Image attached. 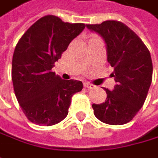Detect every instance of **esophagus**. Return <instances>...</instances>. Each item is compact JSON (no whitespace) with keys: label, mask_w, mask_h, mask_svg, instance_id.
Segmentation results:
<instances>
[{"label":"esophagus","mask_w":158,"mask_h":158,"mask_svg":"<svg viewBox=\"0 0 158 158\" xmlns=\"http://www.w3.org/2000/svg\"><path fill=\"white\" fill-rule=\"evenodd\" d=\"M84 87L87 88V89H93L96 88V86L93 84H90V83H84Z\"/></svg>","instance_id":"1"}]
</instances>
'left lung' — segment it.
<instances>
[{
  "mask_svg": "<svg viewBox=\"0 0 158 158\" xmlns=\"http://www.w3.org/2000/svg\"><path fill=\"white\" fill-rule=\"evenodd\" d=\"M86 26L104 40L108 61L114 68L111 76L116 81L112 91L105 89L106 101L92 105L94 115L106 124H126L133 119L147 98L153 74L150 52L122 22L106 21Z\"/></svg>",
  "mask_w": 158,
  "mask_h": 158,
  "instance_id": "8db88e82",
  "label": "left lung"
}]
</instances>
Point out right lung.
Returning a JSON list of instances; mask_svg holds the SVG:
<instances>
[{
    "label": "right lung",
    "instance_id": "add662e5",
    "mask_svg": "<svg viewBox=\"0 0 158 158\" xmlns=\"http://www.w3.org/2000/svg\"><path fill=\"white\" fill-rule=\"evenodd\" d=\"M85 27L47 15L32 24L17 43L11 79L17 100L31 122L52 126L62 121L72 96L81 91V81L62 79L51 69Z\"/></svg>",
    "mask_w": 158,
    "mask_h": 158
}]
</instances>
